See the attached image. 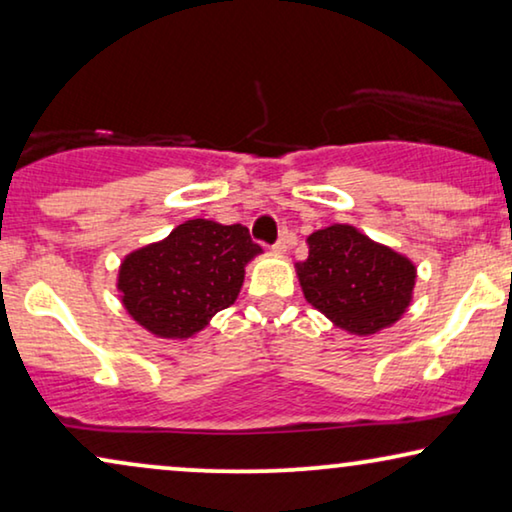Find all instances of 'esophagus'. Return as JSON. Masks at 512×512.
Returning a JSON list of instances; mask_svg holds the SVG:
<instances>
[{"label":"esophagus","instance_id":"34e87169","mask_svg":"<svg viewBox=\"0 0 512 512\" xmlns=\"http://www.w3.org/2000/svg\"><path fill=\"white\" fill-rule=\"evenodd\" d=\"M286 249H289V235H282V237H279V240H277V244H275V251H277V254H286Z\"/></svg>","mask_w":512,"mask_h":512}]
</instances>
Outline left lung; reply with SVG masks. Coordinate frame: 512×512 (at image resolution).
<instances>
[{
    "instance_id": "8db88e82",
    "label": "left lung",
    "mask_w": 512,
    "mask_h": 512,
    "mask_svg": "<svg viewBox=\"0 0 512 512\" xmlns=\"http://www.w3.org/2000/svg\"><path fill=\"white\" fill-rule=\"evenodd\" d=\"M307 261L296 263L303 296L349 335L382 333L408 312L417 265L349 223L314 230Z\"/></svg>"
}]
</instances>
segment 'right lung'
<instances>
[{
  "label": "right lung",
  "mask_w": 512,
  "mask_h": 512,
  "mask_svg": "<svg viewBox=\"0 0 512 512\" xmlns=\"http://www.w3.org/2000/svg\"><path fill=\"white\" fill-rule=\"evenodd\" d=\"M263 249L249 228L191 219L163 240L130 251L116 289L125 312L163 340L195 338L240 296L244 270Z\"/></svg>",
  "instance_id": "obj_1"
}]
</instances>
